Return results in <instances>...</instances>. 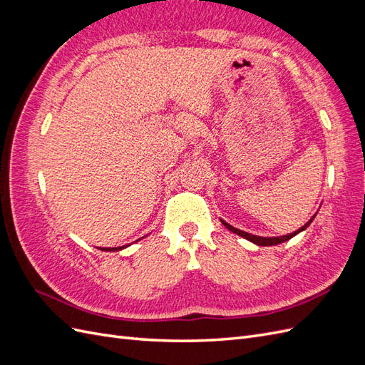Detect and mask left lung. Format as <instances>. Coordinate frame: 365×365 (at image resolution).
<instances>
[{
	"label": "left lung",
	"mask_w": 365,
	"mask_h": 365,
	"mask_svg": "<svg viewBox=\"0 0 365 365\" xmlns=\"http://www.w3.org/2000/svg\"><path fill=\"white\" fill-rule=\"evenodd\" d=\"M315 217V216H314ZM314 217L309 220L307 224H304L302 228H298L297 231H294V233H291V235H284V236H280V237H262V236H256V235H250V233H247V231H242V230H237V228H235L233 225H230V224H227L225 220H222L220 219V222H222L230 231H233V233H236V235H239L240 237H245L247 240H250V242H252V244H256V245H260V247H272V245H279V244H282V242H286V240H289L291 237H294L295 235H298V233H302L303 230H306L309 225H311V222L314 220Z\"/></svg>",
	"instance_id": "8db88e82"
}]
</instances>
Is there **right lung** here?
<instances>
[{
	"mask_svg": "<svg viewBox=\"0 0 365 365\" xmlns=\"http://www.w3.org/2000/svg\"><path fill=\"white\" fill-rule=\"evenodd\" d=\"M121 248H126V247H117V248H101L102 251H118Z\"/></svg>",
	"mask_w": 365,
	"mask_h": 365,
	"instance_id": "add662e5",
	"label": "right lung"
}]
</instances>
